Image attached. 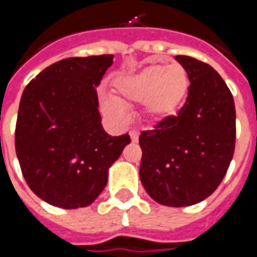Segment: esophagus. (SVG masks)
<instances>
[{"label":"esophagus","instance_id":"obj_1","mask_svg":"<svg viewBox=\"0 0 257 257\" xmlns=\"http://www.w3.org/2000/svg\"><path fill=\"white\" fill-rule=\"evenodd\" d=\"M138 136H140V133H138L137 130H132V132H130V137H132L133 143H137Z\"/></svg>","mask_w":257,"mask_h":257}]
</instances>
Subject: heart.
Wrapping results in <instances>:
<instances>
[{"instance_id": "1", "label": "heart", "mask_w": 257, "mask_h": 257, "mask_svg": "<svg viewBox=\"0 0 257 257\" xmlns=\"http://www.w3.org/2000/svg\"><path fill=\"white\" fill-rule=\"evenodd\" d=\"M190 88V76L177 62L165 66L151 65L116 81V92L121 102L143 103L151 120H163L176 113ZM105 112L114 119L125 120L124 108L114 99L103 102Z\"/></svg>"}]
</instances>
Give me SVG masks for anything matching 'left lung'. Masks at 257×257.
I'll list each match as a JSON object with an SVG mask.
<instances>
[{
	"label": "left lung",
	"instance_id": "8db88e82",
	"mask_svg": "<svg viewBox=\"0 0 257 257\" xmlns=\"http://www.w3.org/2000/svg\"><path fill=\"white\" fill-rule=\"evenodd\" d=\"M190 76L188 96L176 116L143 132L140 178L161 205L191 206L210 196L228 170L235 148V105L212 66L177 55Z\"/></svg>",
	"mask_w": 257,
	"mask_h": 257
}]
</instances>
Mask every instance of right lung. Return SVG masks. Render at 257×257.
<instances>
[{
  "label": "right lung",
  "instance_id": "right-lung-1",
  "mask_svg": "<svg viewBox=\"0 0 257 257\" xmlns=\"http://www.w3.org/2000/svg\"><path fill=\"white\" fill-rule=\"evenodd\" d=\"M113 55L67 58L45 67L22 94L15 148L23 177L52 206L91 205L130 136L103 130L96 88Z\"/></svg>",
  "mask_w": 257,
  "mask_h": 257
}]
</instances>
